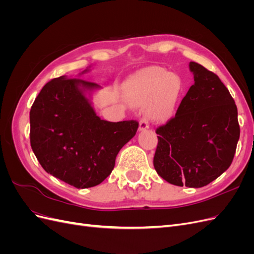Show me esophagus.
Wrapping results in <instances>:
<instances>
[{
	"label": "esophagus",
	"mask_w": 254,
	"mask_h": 254,
	"mask_svg": "<svg viewBox=\"0 0 254 254\" xmlns=\"http://www.w3.org/2000/svg\"><path fill=\"white\" fill-rule=\"evenodd\" d=\"M149 128L148 125V122L146 120H141L140 121V124H139V131H145V130H147Z\"/></svg>",
	"instance_id": "obj_1"
}]
</instances>
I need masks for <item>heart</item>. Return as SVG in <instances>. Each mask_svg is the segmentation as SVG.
<instances>
[{
  "label": "heart",
  "instance_id": "obj_1",
  "mask_svg": "<svg viewBox=\"0 0 254 254\" xmlns=\"http://www.w3.org/2000/svg\"><path fill=\"white\" fill-rule=\"evenodd\" d=\"M183 91L179 75L160 66L145 67L126 82V92L135 106L146 107V115L153 123L162 124L175 114Z\"/></svg>",
  "mask_w": 254,
  "mask_h": 254
}]
</instances>
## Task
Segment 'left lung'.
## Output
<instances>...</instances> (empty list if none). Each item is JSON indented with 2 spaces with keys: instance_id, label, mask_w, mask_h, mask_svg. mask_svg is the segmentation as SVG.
Returning a JSON list of instances; mask_svg holds the SVG:
<instances>
[{
  "instance_id": "8db88e82",
  "label": "left lung",
  "mask_w": 254,
  "mask_h": 254,
  "mask_svg": "<svg viewBox=\"0 0 254 254\" xmlns=\"http://www.w3.org/2000/svg\"><path fill=\"white\" fill-rule=\"evenodd\" d=\"M194 84L175 118L157 129L153 166L174 186L202 188L231 165L240 139L237 108L218 76L190 63Z\"/></svg>"
}]
</instances>
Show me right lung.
Returning a JSON list of instances; mask_svg holds the SVG:
<instances>
[{"instance_id": "1", "label": "right lung", "mask_w": 254, "mask_h": 254, "mask_svg": "<svg viewBox=\"0 0 254 254\" xmlns=\"http://www.w3.org/2000/svg\"><path fill=\"white\" fill-rule=\"evenodd\" d=\"M99 89L94 82L60 76L42 88L29 112L30 146L43 170L77 189L102 183L139 127L135 121L97 117L91 99Z\"/></svg>"}]
</instances>
